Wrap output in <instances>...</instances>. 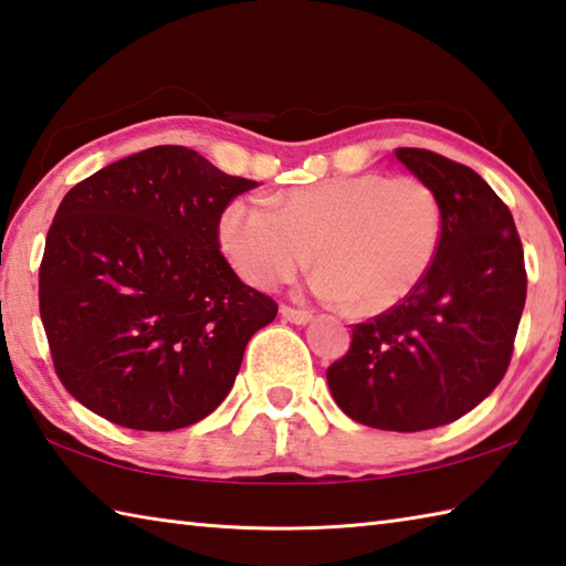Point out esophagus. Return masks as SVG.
I'll return each mask as SVG.
<instances>
[{
    "mask_svg": "<svg viewBox=\"0 0 566 566\" xmlns=\"http://www.w3.org/2000/svg\"><path fill=\"white\" fill-rule=\"evenodd\" d=\"M280 312L286 321H292V324H308V321H312V312H306V308H296V306L284 304Z\"/></svg>",
    "mask_w": 566,
    "mask_h": 566,
    "instance_id": "1",
    "label": "esophagus"
}]
</instances>
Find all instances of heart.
Listing matches in <instances>:
<instances>
[{"label":"heart","instance_id":"b5f03b06","mask_svg":"<svg viewBox=\"0 0 566 566\" xmlns=\"http://www.w3.org/2000/svg\"><path fill=\"white\" fill-rule=\"evenodd\" d=\"M444 208L417 176L378 171L296 186L268 203L235 198L218 220V242L248 284L274 290L304 270L314 290L375 316L427 280L437 260Z\"/></svg>","mask_w":566,"mask_h":566}]
</instances>
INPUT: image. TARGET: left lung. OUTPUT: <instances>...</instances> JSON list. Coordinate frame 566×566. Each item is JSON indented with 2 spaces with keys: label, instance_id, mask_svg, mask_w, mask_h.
Masks as SVG:
<instances>
[{
  "label": "left lung",
  "instance_id": "8db88e82",
  "mask_svg": "<svg viewBox=\"0 0 566 566\" xmlns=\"http://www.w3.org/2000/svg\"><path fill=\"white\" fill-rule=\"evenodd\" d=\"M395 157L439 193L437 260L405 302L353 326L326 380L356 422L424 431L457 422L503 380L527 272L511 208L479 174L429 149L400 147Z\"/></svg>",
  "mask_w": 566,
  "mask_h": 566
}]
</instances>
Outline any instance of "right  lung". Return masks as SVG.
<instances>
[{"label": "right lung", "mask_w": 566, "mask_h": 566, "mask_svg": "<svg viewBox=\"0 0 566 566\" xmlns=\"http://www.w3.org/2000/svg\"><path fill=\"white\" fill-rule=\"evenodd\" d=\"M258 181L176 144L75 184L39 268V312L55 375L107 422L174 431L226 400L272 296L220 252L218 220Z\"/></svg>", "instance_id": "add662e5"}]
</instances>
